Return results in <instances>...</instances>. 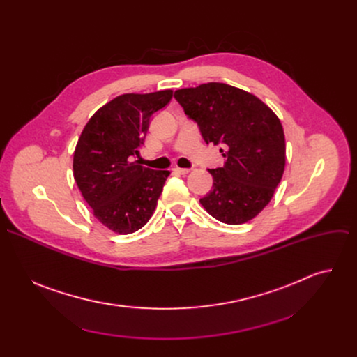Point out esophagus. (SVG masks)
Returning a JSON list of instances; mask_svg holds the SVG:
<instances>
[{
    "mask_svg": "<svg viewBox=\"0 0 357 357\" xmlns=\"http://www.w3.org/2000/svg\"><path fill=\"white\" fill-rule=\"evenodd\" d=\"M174 172H176V174H179V175H186V174H189V172H190V169H188V168H179V167H175V168H174Z\"/></svg>",
    "mask_w": 357,
    "mask_h": 357,
    "instance_id": "34e87169",
    "label": "esophagus"
}]
</instances>
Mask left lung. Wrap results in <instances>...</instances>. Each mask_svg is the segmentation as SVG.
Returning <instances> with one entry per match:
<instances>
[{"label": "left lung", "instance_id": "left-lung-1", "mask_svg": "<svg viewBox=\"0 0 357 357\" xmlns=\"http://www.w3.org/2000/svg\"><path fill=\"white\" fill-rule=\"evenodd\" d=\"M174 96L205 142L226 148L225 165L209 171L213 188L200 205L227 225L256 218L270 203L285 168L280 119L259 97L225 83L179 89Z\"/></svg>", "mask_w": 357, "mask_h": 357}]
</instances>
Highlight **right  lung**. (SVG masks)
<instances>
[{"mask_svg":"<svg viewBox=\"0 0 357 357\" xmlns=\"http://www.w3.org/2000/svg\"><path fill=\"white\" fill-rule=\"evenodd\" d=\"M172 90L127 93L100 107L84 126L73 154V176L94 218L119 234L139 230L154 213L169 171L134 161L151 116Z\"/></svg>","mask_w":357,"mask_h":357,"instance_id":"obj_1","label":"right lung"}]
</instances>
